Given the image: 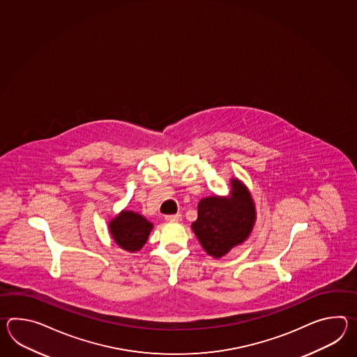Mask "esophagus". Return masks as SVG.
Listing matches in <instances>:
<instances>
[{
	"mask_svg": "<svg viewBox=\"0 0 357 357\" xmlns=\"http://www.w3.org/2000/svg\"><path fill=\"white\" fill-rule=\"evenodd\" d=\"M165 220H167V222H181V220H182V215H167V216H165Z\"/></svg>",
	"mask_w": 357,
	"mask_h": 357,
	"instance_id": "esophagus-1",
	"label": "esophagus"
}]
</instances>
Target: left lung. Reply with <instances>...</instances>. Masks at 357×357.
<instances>
[{
    "label": "left lung",
    "mask_w": 357,
    "mask_h": 357,
    "mask_svg": "<svg viewBox=\"0 0 357 357\" xmlns=\"http://www.w3.org/2000/svg\"><path fill=\"white\" fill-rule=\"evenodd\" d=\"M229 198H202L198 216L192 229L207 254L222 257L242 243L251 233L255 222L254 201L242 183L231 181Z\"/></svg>",
    "instance_id": "left-lung-1"
}]
</instances>
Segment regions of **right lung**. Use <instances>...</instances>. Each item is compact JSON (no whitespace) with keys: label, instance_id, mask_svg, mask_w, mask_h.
Masks as SVG:
<instances>
[{"label":"right lung","instance_id":"1","mask_svg":"<svg viewBox=\"0 0 357 357\" xmlns=\"http://www.w3.org/2000/svg\"><path fill=\"white\" fill-rule=\"evenodd\" d=\"M109 227L115 242L130 252L142 248L152 229L150 222L133 211H121Z\"/></svg>","mask_w":357,"mask_h":357}]
</instances>
